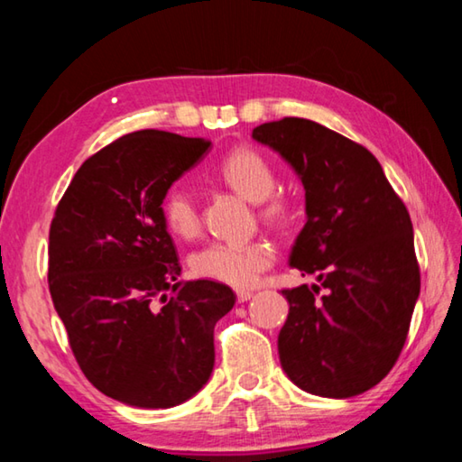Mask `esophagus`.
I'll return each instance as SVG.
<instances>
[{"instance_id":"esophagus-1","label":"esophagus","mask_w":462,"mask_h":462,"mask_svg":"<svg viewBox=\"0 0 462 462\" xmlns=\"http://www.w3.org/2000/svg\"><path fill=\"white\" fill-rule=\"evenodd\" d=\"M250 297H253V291H245V289H242V291H236V300H238V303H245V301H248Z\"/></svg>"}]
</instances>
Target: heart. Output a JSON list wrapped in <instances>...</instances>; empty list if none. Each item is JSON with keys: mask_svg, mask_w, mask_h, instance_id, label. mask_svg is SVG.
Wrapping results in <instances>:
<instances>
[{"mask_svg": "<svg viewBox=\"0 0 462 462\" xmlns=\"http://www.w3.org/2000/svg\"><path fill=\"white\" fill-rule=\"evenodd\" d=\"M222 181L248 201H261V214L269 222L281 224L289 217V201L271 195L277 185L275 169L267 156L250 146L234 148L216 169ZM162 220L181 238H193L199 230V209L193 193L183 185H173L162 198ZM273 263V250L264 242H209L191 256V271L198 277L212 279L232 287H248Z\"/></svg>", "mask_w": 462, "mask_h": 462, "instance_id": "b5f03b06", "label": "heart"}]
</instances>
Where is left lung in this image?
I'll return each instance as SVG.
<instances>
[{"label":"left lung","instance_id":"left-lung-1","mask_svg":"<svg viewBox=\"0 0 462 462\" xmlns=\"http://www.w3.org/2000/svg\"><path fill=\"white\" fill-rule=\"evenodd\" d=\"M253 138L301 179L308 222L289 264L319 283L281 291L289 301L281 366L308 393H365L395 365L420 295L408 209L379 161L322 124L283 118Z\"/></svg>","mask_w":462,"mask_h":462}]
</instances>
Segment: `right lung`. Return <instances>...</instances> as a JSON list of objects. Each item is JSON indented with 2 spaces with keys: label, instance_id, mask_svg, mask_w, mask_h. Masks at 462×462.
<instances>
[{
  "label": "right lung",
  "instance_id": "add662e5",
  "mask_svg": "<svg viewBox=\"0 0 462 462\" xmlns=\"http://www.w3.org/2000/svg\"><path fill=\"white\" fill-rule=\"evenodd\" d=\"M209 140L138 130L89 156L59 201L49 234V289L85 377L134 408H173L214 369V326L236 295L179 281L162 198Z\"/></svg>",
  "mask_w": 462,
  "mask_h": 462
}]
</instances>
